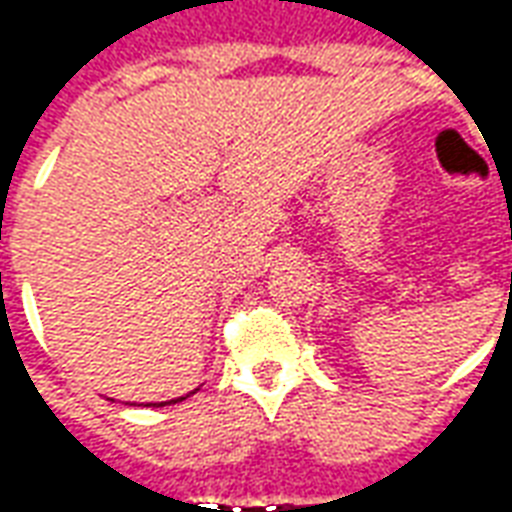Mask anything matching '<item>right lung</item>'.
Here are the masks:
<instances>
[{
	"instance_id": "obj_1",
	"label": "right lung",
	"mask_w": 512,
	"mask_h": 512,
	"mask_svg": "<svg viewBox=\"0 0 512 512\" xmlns=\"http://www.w3.org/2000/svg\"><path fill=\"white\" fill-rule=\"evenodd\" d=\"M194 392H197V389H194ZM194 392H189V395H194ZM186 395V397H189ZM186 397H178V400H186ZM178 400H167V403H150V406H169V403H178Z\"/></svg>"
}]
</instances>
